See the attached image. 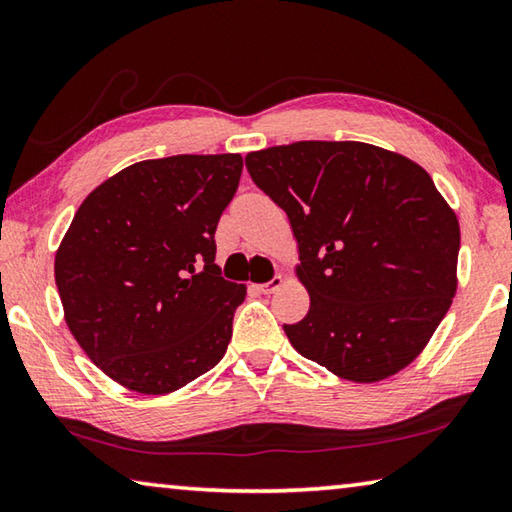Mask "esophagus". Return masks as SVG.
<instances>
[{"label":"esophagus","mask_w":512,"mask_h":512,"mask_svg":"<svg viewBox=\"0 0 512 512\" xmlns=\"http://www.w3.org/2000/svg\"><path fill=\"white\" fill-rule=\"evenodd\" d=\"M284 284V277L282 275H275L273 280H268V282H264V284H257V289L262 291V293H275L277 289H280Z\"/></svg>","instance_id":"34e87169"}]
</instances>
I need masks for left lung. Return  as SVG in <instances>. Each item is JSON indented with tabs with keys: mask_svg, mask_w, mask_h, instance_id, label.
Segmentation results:
<instances>
[{
	"mask_svg": "<svg viewBox=\"0 0 512 512\" xmlns=\"http://www.w3.org/2000/svg\"><path fill=\"white\" fill-rule=\"evenodd\" d=\"M246 167L298 241L309 311L284 325L293 348L357 384L404 370L458 287L461 228L429 173L366 142L271 146Z\"/></svg>",
	"mask_w": 512,
	"mask_h": 512,
	"instance_id": "8db88e82",
	"label": "left lung"
}]
</instances>
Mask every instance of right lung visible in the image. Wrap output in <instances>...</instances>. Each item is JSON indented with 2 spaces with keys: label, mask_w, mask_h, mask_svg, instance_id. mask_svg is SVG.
Here are the masks:
<instances>
[{
  "label": "right lung",
  "mask_w": 512,
  "mask_h": 512,
  "mask_svg": "<svg viewBox=\"0 0 512 512\" xmlns=\"http://www.w3.org/2000/svg\"><path fill=\"white\" fill-rule=\"evenodd\" d=\"M241 169L239 153L135 162L69 223L54 262L65 323L128 391H178L228 350L246 284L221 277L214 232Z\"/></svg>",
  "instance_id": "obj_1"
}]
</instances>
